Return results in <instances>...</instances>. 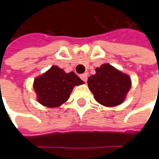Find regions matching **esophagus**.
<instances>
[{
    "label": "esophagus",
    "instance_id": "obj_1",
    "mask_svg": "<svg viewBox=\"0 0 159 159\" xmlns=\"http://www.w3.org/2000/svg\"><path fill=\"white\" fill-rule=\"evenodd\" d=\"M80 79L82 80L84 82H87L88 80V73H83L80 75Z\"/></svg>",
    "mask_w": 159,
    "mask_h": 159
}]
</instances>
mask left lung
<instances>
[{"instance_id":"8db88e82","label":"left lung","mask_w":159,"mask_h":159,"mask_svg":"<svg viewBox=\"0 0 159 159\" xmlns=\"http://www.w3.org/2000/svg\"><path fill=\"white\" fill-rule=\"evenodd\" d=\"M95 71L88 80L95 100L104 106L122 103L131 88L130 78L108 64H102Z\"/></svg>"}]
</instances>
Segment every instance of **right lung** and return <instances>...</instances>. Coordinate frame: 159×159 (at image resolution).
Here are the masks:
<instances>
[{
	"mask_svg": "<svg viewBox=\"0 0 159 159\" xmlns=\"http://www.w3.org/2000/svg\"><path fill=\"white\" fill-rule=\"evenodd\" d=\"M83 81L73 71L69 73L54 65L43 75L35 79L34 88L40 103L47 107H58L68 100L74 86Z\"/></svg>",
	"mask_w": 159,
	"mask_h": 159,
	"instance_id": "1",
	"label": "right lung"
}]
</instances>
